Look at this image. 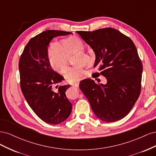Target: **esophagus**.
<instances>
[{
	"instance_id": "1",
	"label": "esophagus",
	"mask_w": 156,
	"mask_h": 156,
	"mask_svg": "<svg viewBox=\"0 0 156 156\" xmlns=\"http://www.w3.org/2000/svg\"><path fill=\"white\" fill-rule=\"evenodd\" d=\"M79 83H75V84H73L72 87H79Z\"/></svg>"
}]
</instances>
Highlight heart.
<instances>
[{
	"instance_id": "1",
	"label": "heart",
	"mask_w": 156,
	"mask_h": 156,
	"mask_svg": "<svg viewBox=\"0 0 156 156\" xmlns=\"http://www.w3.org/2000/svg\"><path fill=\"white\" fill-rule=\"evenodd\" d=\"M81 42L77 37L71 36L58 41H51L46 48V56L51 67L56 71L62 69L64 76L73 83L79 82L89 77L88 70L83 68H72L68 66L72 62L71 55L79 49ZM89 63L93 64L96 60V53L92 47L88 48Z\"/></svg>"
}]
</instances>
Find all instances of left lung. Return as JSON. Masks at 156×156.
<instances>
[{
	"label": "left lung",
	"instance_id": "1",
	"mask_svg": "<svg viewBox=\"0 0 156 156\" xmlns=\"http://www.w3.org/2000/svg\"><path fill=\"white\" fill-rule=\"evenodd\" d=\"M72 32L48 30L36 35L28 42L19 62L20 86L23 96L35 114L43 121L58 124L66 120L72 112V104L66 96L70 85L52 90L53 84L64 78L51 68L46 56V48L53 37Z\"/></svg>",
	"mask_w": 156,
	"mask_h": 156
}]
</instances>
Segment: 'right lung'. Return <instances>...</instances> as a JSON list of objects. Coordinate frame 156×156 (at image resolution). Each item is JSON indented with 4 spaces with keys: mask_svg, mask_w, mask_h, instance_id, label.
<instances>
[{
    "mask_svg": "<svg viewBox=\"0 0 156 156\" xmlns=\"http://www.w3.org/2000/svg\"><path fill=\"white\" fill-rule=\"evenodd\" d=\"M96 53L94 68L105 84L84 79L79 88L93 112L100 120L113 122L124 118L138 100L141 90L143 64L136 47L129 37L112 28L77 31Z\"/></svg>",
    "mask_w": 156,
    "mask_h": 156,
    "instance_id": "1",
    "label": "right lung"
}]
</instances>
